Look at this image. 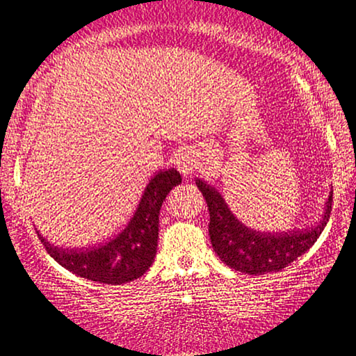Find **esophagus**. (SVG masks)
<instances>
[{"mask_svg": "<svg viewBox=\"0 0 356 356\" xmlns=\"http://www.w3.org/2000/svg\"><path fill=\"white\" fill-rule=\"evenodd\" d=\"M174 164H176L177 171L182 174L184 177L192 176L195 169H197V158L192 152L188 149H180L176 154V159H174Z\"/></svg>", "mask_w": 356, "mask_h": 356, "instance_id": "esophagus-1", "label": "esophagus"}]
</instances>
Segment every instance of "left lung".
I'll list each match as a JSON object with an SVG mask.
<instances>
[{
    "instance_id": "left-lung-1",
    "label": "left lung",
    "mask_w": 356,
    "mask_h": 356,
    "mask_svg": "<svg viewBox=\"0 0 356 356\" xmlns=\"http://www.w3.org/2000/svg\"><path fill=\"white\" fill-rule=\"evenodd\" d=\"M195 184L208 204V230L214 252L229 268L254 276L280 271L307 253L326 227L332 211L330 192L326 208L313 227L280 234H263L238 221L216 188L200 179L195 180Z\"/></svg>"
}]
</instances>
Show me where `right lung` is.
Segmentation results:
<instances>
[{"label":"right lung","instance_id":"right-lung-1","mask_svg":"<svg viewBox=\"0 0 356 356\" xmlns=\"http://www.w3.org/2000/svg\"><path fill=\"white\" fill-rule=\"evenodd\" d=\"M182 182L176 169H164L145 187L134 216L121 232L106 242L83 250L53 247L38 234L40 242L67 271L103 284H124L143 276L158 248L159 209L171 190Z\"/></svg>","mask_w":356,"mask_h":356}]
</instances>
